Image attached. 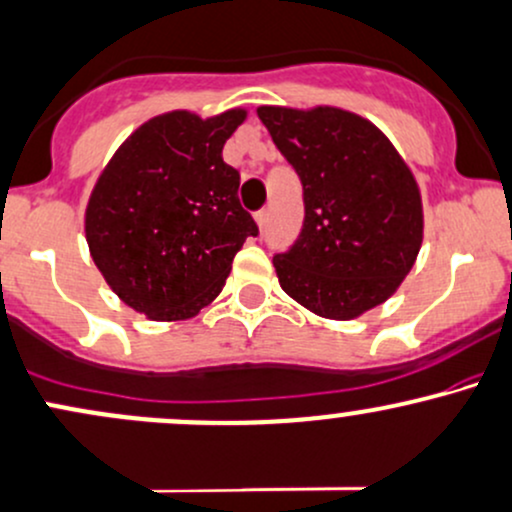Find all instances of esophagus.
I'll return each mask as SVG.
<instances>
[{"instance_id": "34e87169", "label": "esophagus", "mask_w": 512, "mask_h": 512, "mask_svg": "<svg viewBox=\"0 0 512 512\" xmlns=\"http://www.w3.org/2000/svg\"><path fill=\"white\" fill-rule=\"evenodd\" d=\"M255 221H257V226H260V230H265L267 228V223H269V211H257L255 213Z\"/></svg>"}]
</instances>
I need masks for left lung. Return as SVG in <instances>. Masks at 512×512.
Here are the masks:
<instances>
[{"label": "left lung", "instance_id": "obj_1", "mask_svg": "<svg viewBox=\"0 0 512 512\" xmlns=\"http://www.w3.org/2000/svg\"><path fill=\"white\" fill-rule=\"evenodd\" d=\"M257 116L303 187L299 238L272 260L282 289L333 320L384 303L423 243L413 172L374 123L350 111L260 106Z\"/></svg>", "mask_w": 512, "mask_h": 512}]
</instances>
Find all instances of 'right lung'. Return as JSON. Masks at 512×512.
Masks as SVG:
<instances>
[{"mask_svg":"<svg viewBox=\"0 0 512 512\" xmlns=\"http://www.w3.org/2000/svg\"><path fill=\"white\" fill-rule=\"evenodd\" d=\"M245 116H155L101 172L84 233L94 265L133 311L153 320L196 316L221 294L245 238L260 233L240 206L238 170L223 162Z\"/></svg>","mask_w":512,"mask_h":512,"instance_id":"right-lung-1","label":"right lung"}]
</instances>
